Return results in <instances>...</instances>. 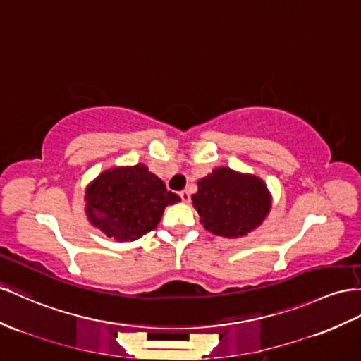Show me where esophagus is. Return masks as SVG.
<instances>
[{
    "label": "esophagus",
    "instance_id": "obj_1",
    "mask_svg": "<svg viewBox=\"0 0 361 361\" xmlns=\"http://www.w3.org/2000/svg\"><path fill=\"white\" fill-rule=\"evenodd\" d=\"M180 197H181V200H183L184 202H189L190 193H189V190H181V192H180Z\"/></svg>",
    "mask_w": 361,
    "mask_h": 361
}]
</instances>
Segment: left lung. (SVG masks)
Segmentation results:
<instances>
[{
  "label": "left lung",
  "mask_w": 361,
  "mask_h": 361,
  "mask_svg": "<svg viewBox=\"0 0 361 361\" xmlns=\"http://www.w3.org/2000/svg\"><path fill=\"white\" fill-rule=\"evenodd\" d=\"M192 204L209 232L239 238L262 224L270 214L271 195L261 178L221 166L198 181Z\"/></svg>",
  "instance_id": "left-lung-1"
}]
</instances>
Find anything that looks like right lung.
I'll return each instance as SVG.
<instances>
[{
    "label": "right lung",
    "instance_id": "right-lung-1",
    "mask_svg": "<svg viewBox=\"0 0 361 361\" xmlns=\"http://www.w3.org/2000/svg\"><path fill=\"white\" fill-rule=\"evenodd\" d=\"M178 201L177 193L166 189L142 163L102 172L85 190L88 221L118 243L135 241L151 232L160 223L166 206Z\"/></svg>",
    "mask_w": 361,
    "mask_h": 361
}]
</instances>
